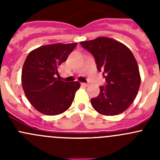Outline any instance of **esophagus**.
I'll return each instance as SVG.
<instances>
[{
	"mask_svg": "<svg viewBox=\"0 0 160 160\" xmlns=\"http://www.w3.org/2000/svg\"><path fill=\"white\" fill-rule=\"evenodd\" d=\"M81 85H82V86H83V87H88L89 84H88V83H82Z\"/></svg>",
	"mask_w": 160,
	"mask_h": 160,
	"instance_id": "esophagus-1",
	"label": "esophagus"
}]
</instances>
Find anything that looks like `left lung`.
I'll return each mask as SVG.
<instances>
[{"label":"left lung","mask_w":160,"mask_h":160,"mask_svg":"<svg viewBox=\"0 0 160 160\" xmlns=\"http://www.w3.org/2000/svg\"><path fill=\"white\" fill-rule=\"evenodd\" d=\"M95 59L98 70L103 72L105 85L100 87L92 106L104 115H116L129 108L139 89L138 66L133 54L122 43L107 37L80 42Z\"/></svg>","instance_id":"left-lung-1"}]
</instances>
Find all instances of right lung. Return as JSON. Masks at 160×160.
Instances as JSON below:
<instances>
[{
    "label": "right lung",
    "instance_id": "add662e5",
    "mask_svg": "<svg viewBox=\"0 0 160 160\" xmlns=\"http://www.w3.org/2000/svg\"><path fill=\"white\" fill-rule=\"evenodd\" d=\"M77 43L47 45L32 51L27 56L22 72L25 96L37 111L46 115H57L72 104L80 88L78 81L59 80L57 69L67 61Z\"/></svg>",
    "mask_w": 160,
    "mask_h": 160
}]
</instances>
